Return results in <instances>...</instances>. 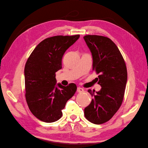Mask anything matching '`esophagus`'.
<instances>
[{
	"label": "esophagus",
	"instance_id": "1",
	"mask_svg": "<svg viewBox=\"0 0 148 148\" xmlns=\"http://www.w3.org/2000/svg\"><path fill=\"white\" fill-rule=\"evenodd\" d=\"M77 92H79V93L83 92H84V89H83V88H82L78 87V88H77Z\"/></svg>",
	"mask_w": 148,
	"mask_h": 148
}]
</instances>
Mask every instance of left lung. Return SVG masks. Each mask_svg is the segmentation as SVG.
Listing matches in <instances>:
<instances>
[{"instance_id": "1", "label": "left lung", "mask_w": 148, "mask_h": 148, "mask_svg": "<svg viewBox=\"0 0 148 148\" xmlns=\"http://www.w3.org/2000/svg\"><path fill=\"white\" fill-rule=\"evenodd\" d=\"M84 39L92 53V70L99 75L97 82L102 87L96 93L88 89L92 99L84 109V116L92 123L102 124L111 119L122 104L127 66L117 46L109 38L86 35Z\"/></svg>"}]
</instances>
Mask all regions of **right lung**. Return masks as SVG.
I'll list each match as a JSON object with an SVG mask.
<instances>
[{
	"instance_id": "right-lung-1",
	"label": "right lung",
	"mask_w": 148,
	"mask_h": 148,
	"mask_svg": "<svg viewBox=\"0 0 148 148\" xmlns=\"http://www.w3.org/2000/svg\"><path fill=\"white\" fill-rule=\"evenodd\" d=\"M79 35L55 36L46 38L35 47L25 66V97L30 111L42 122L60 119L62 110L77 91L70 83L56 86V73L62 69L64 53L77 41Z\"/></svg>"
}]
</instances>
